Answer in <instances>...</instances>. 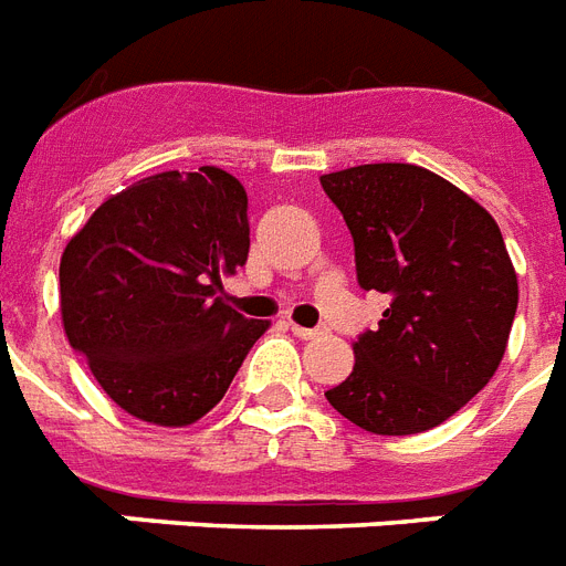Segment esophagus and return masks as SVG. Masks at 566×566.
<instances>
[{"label":"esophagus","instance_id":"obj_1","mask_svg":"<svg viewBox=\"0 0 566 566\" xmlns=\"http://www.w3.org/2000/svg\"><path fill=\"white\" fill-rule=\"evenodd\" d=\"M289 327H292V333H295L297 338H315V336H321V329L301 327V324H295V321H292V324H289Z\"/></svg>","mask_w":566,"mask_h":566}]
</instances>
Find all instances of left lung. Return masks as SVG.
Returning a JSON list of instances; mask_svg holds the SVG:
<instances>
[{"mask_svg": "<svg viewBox=\"0 0 566 566\" xmlns=\"http://www.w3.org/2000/svg\"><path fill=\"white\" fill-rule=\"evenodd\" d=\"M356 248L361 289L391 295L354 342V370L324 391L374 436L444 423L494 377L517 312V271L494 216L436 171L365 163L321 175Z\"/></svg>", "mask_w": 566, "mask_h": 566, "instance_id": "8db88e82", "label": "left lung"}]
</instances>
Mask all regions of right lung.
Returning a JSON list of instances; mask_svg holds the SVG:
<instances>
[{
	"label": "right lung",
	"mask_w": 566,
	"mask_h": 566,
	"mask_svg": "<svg viewBox=\"0 0 566 566\" xmlns=\"http://www.w3.org/2000/svg\"><path fill=\"white\" fill-rule=\"evenodd\" d=\"M248 192L216 166L160 171L111 196L61 256L63 333L104 395L155 427L219 403L269 321L219 297L251 248Z\"/></svg>",
	"instance_id": "obj_1"
}]
</instances>
